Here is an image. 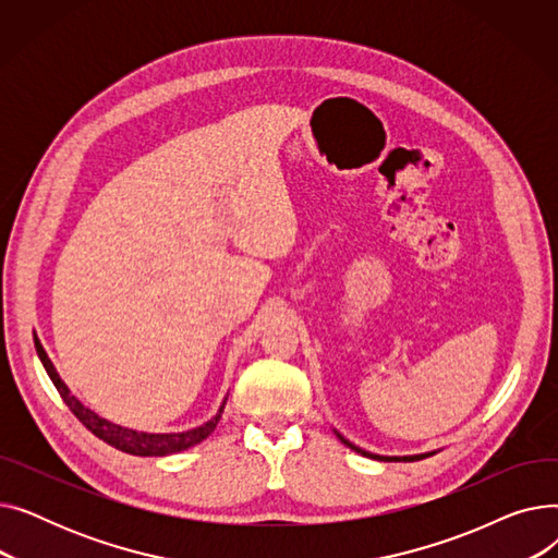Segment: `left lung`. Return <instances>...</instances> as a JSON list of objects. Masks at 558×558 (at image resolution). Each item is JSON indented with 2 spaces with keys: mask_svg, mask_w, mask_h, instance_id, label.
Wrapping results in <instances>:
<instances>
[{
  "mask_svg": "<svg viewBox=\"0 0 558 558\" xmlns=\"http://www.w3.org/2000/svg\"><path fill=\"white\" fill-rule=\"evenodd\" d=\"M339 438H341V444H345L350 450H355V452H360V454H364V457H371V459H379V461H418V459H425V457H429L432 452H427V454H416V457H402V459H398V457H379V454H371V452H366V450H362V448H357V446H353L350 441H345V438L341 436V434H337Z\"/></svg>",
  "mask_w": 558,
  "mask_h": 558,
  "instance_id": "1",
  "label": "left lung"
}]
</instances>
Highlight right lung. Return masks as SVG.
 <instances>
[{"instance_id": "1", "label": "right lung", "mask_w": 558, "mask_h": 558, "mask_svg": "<svg viewBox=\"0 0 558 558\" xmlns=\"http://www.w3.org/2000/svg\"><path fill=\"white\" fill-rule=\"evenodd\" d=\"M34 343H36L38 357H40L47 375L51 377L53 387L58 389V393H61L65 404L70 407V412L87 429H90L95 436H99L104 444H108V446H112L117 450H122L126 454H135V457H165V454H175V452H181V450H187V448L201 444L203 438H208L215 432V427H217V423H219V418L223 414L226 400L221 402L215 418H210L208 423L201 425V427H194V429H187V432H179V434H146V432H135V429H129V427H122V425H114V423L97 416L93 409H87L76 396L70 393L68 385L63 383L61 375L56 373L51 360L47 357L45 348H43V343H40V339L36 335H34Z\"/></svg>"}]
</instances>
